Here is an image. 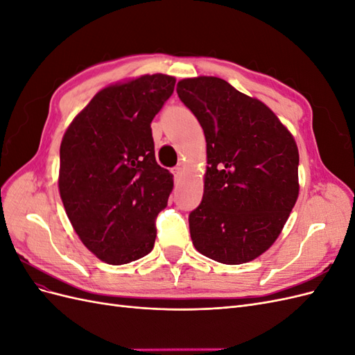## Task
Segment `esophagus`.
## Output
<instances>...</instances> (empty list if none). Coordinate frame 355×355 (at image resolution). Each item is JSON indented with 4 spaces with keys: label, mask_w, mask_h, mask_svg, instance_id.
<instances>
[{
    "label": "esophagus",
    "mask_w": 355,
    "mask_h": 355,
    "mask_svg": "<svg viewBox=\"0 0 355 355\" xmlns=\"http://www.w3.org/2000/svg\"><path fill=\"white\" fill-rule=\"evenodd\" d=\"M182 170H184V168H182L180 166H178V167H175V168H173V175H175V178H176V179L182 175Z\"/></svg>",
    "instance_id": "esophagus-1"
}]
</instances>
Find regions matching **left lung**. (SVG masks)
<instances>
[{"label": "left lung", "instance_id": "left-lung-1", "mask_svg": "<svg viewBox=\"0 0 355 355\" xmlns=\"http://www.w3.org/2000/svg\"><path fill=\"white\" fill-rule=\"evenodd\" d=\"M176 90L207 142L202 200L189 213L192 244L220 263L250 262L272 245L297 200L295 139L265 103L222 78H185Z\"/></svg>", "mask_w": 355, "mask_h": 355}]
</instances>
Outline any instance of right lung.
Segmentation results:
<instances>
[{"label":"right lung","instance_id":"1","mask_svg":"<svg viewBox=\"0 0 355 355\" xmlns=\"http://www.w3.org/2000/svg\"><path fill=\"white\" fill-rule=\"evenodd\" d=\"M175 83L154 73L108 85L63 135V207L83 244L106 263H130L154 249L173 175L157 164L151 123Z\"/></svg>","mask_w":355,"mask_h":355}]
</instances>
